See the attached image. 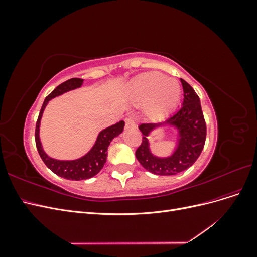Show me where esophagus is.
<instances>
[{"label":"esophagus","mask_w":257,"mask_h":257,"mask_svg":"<svg viewBox=\"0 0 257 257\" xmlns=\"http://www.w3.org/2000/svg\"><path fill=\"white\" fill-rule=\"evenodd\" d=\"M136 121L134 119V116H128V118L125 119V127L126 128H136Z\"/></svg>","instance_id":"esophagus-1"}]
</instances>
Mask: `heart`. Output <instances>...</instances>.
Segmentation results:
<instances>
[{"label":"heart","mask_w":257,"mask_h":257,"mask_svg":"<svg viewBox=\"0 0 257 257\" xmlns=\"http://www.w3.org/2000/svg\"><path fill=\"white\" fill-rule=\"evenodd\" d=\"M128 94L133 102L144 106L146 114L151 120H161L177 106L181 88L173 79L158 72H149L137 76L131 82Z\"/></svg>","instance_id":"obj_1"}]
</instances>
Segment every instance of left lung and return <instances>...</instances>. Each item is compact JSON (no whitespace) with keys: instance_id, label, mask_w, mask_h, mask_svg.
<instances>
[{"instance_id":"obj_1","label":"left lung","mask_w":257,"mask_h":257,"mask_svg":"<svg viewBox=\"0 0 257 257\" xmlns=\"http://www.w3.org/2000/svg\"><path fill=\"white\" fill-rule=\"evenodd\" d=\"M180 81L184 95L180 109L164 123H143L138 126L144 137L135 152L136 159L154 175L172 176L188 169L196 162L205 146L207 126L199 97L188 82L183 79ZM161 125H173L179 133L178 147L169 158L154 157L149 149L146 136L153 128Z\"/></svg>"}]
</instances>
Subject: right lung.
Wrapping results in <instances>:
<instances>
[{"mask_svg":"<svg viewBox=\"0 0 257 257\" xmlns=\"http://www.w3.org/2000/svg\"><path fill=\"white\" fill-rule=\"evenodd\" d=\"M82 81L83 79H80V78H72L58 85V87L45 98L40 114H38V118L36 121V128H35L36 148L43 162L45 163V165L56 175L64 179H67V180H76V181L92 178L99 173V170L104 167V164L106 163L108 147H109L112 139L118 136L119 134H121L124 128V121H120L116 124H114V125H111L109 127L103 130L98 134L96 143L94 146H93L92 149L85 154L84 157L78 160L59 161V160L49 158L48 155L45 153L40 141V134L38 133H40V123H41V119H42V115L46 105H47V103L51 98L63 94V93L69 90L79 88L82 84Z\"/></svg>","mask_w":257,"mask_h":257,"instance_id":"add662e5","label":"right lung"}]
</instances>
